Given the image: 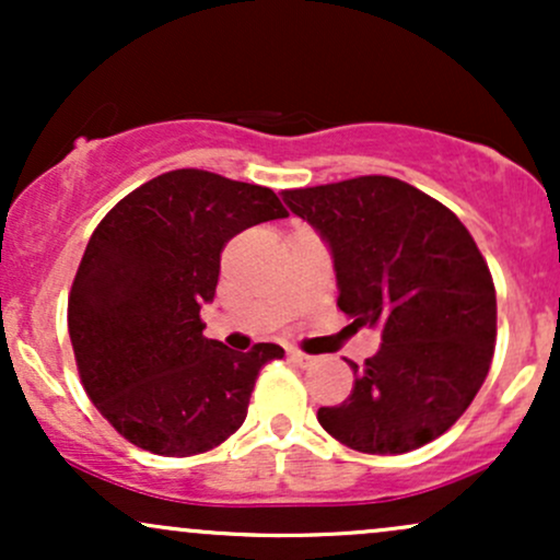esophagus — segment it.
<instances>
[{
    "instance_id": "obj_1",
    "label": "esophagus",
    "mask_w": 560,
    "mask_h": 560,
    "mask_svg": "<svg viewBox=\"0 0 560 560\" xmlns=\"http://www.w3.org/2000/svg\"><path fill=\"white\" fill-rule=\"evenodd\" d=\"M287 355L292 358L294 363H300V365H313V363H316V358H313V355H305V352L294 350V347H289V350H287Z\"/></svg>"
}]
</instances>
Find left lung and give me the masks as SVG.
Returning <instances> with one entry per match:
<instances>
[{"label": "left lung", "mask_w": 560, "mask_h": 560, "mask_svg": "<svg viewBox=\"0 0 560 560\" xmlns=\"http://www.w3.org/2000/svg\"><path fill=\"white\" fill-rule=\"evenodd\" d=\"M329 244L339 311L378 326L382 347L318 423L342 445L400 455L445 434L490 371L498 300L477 242L453 210L392 176L281 191Z\"/></svg>", "instance_id": "8db88e82"}]
</instances>
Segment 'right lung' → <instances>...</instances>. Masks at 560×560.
<instances>
[{"mask_svg":"<svg viewBox=\"0 0 560 560\" xmlns=\"http://www.w3.org/2000/svg\"><path fill=\"white\" fill-rule=\"evenodd\" d=\"M268 186L168 171L100 221L68 298V331L89 400L131 445L168 458L226 442L247 419L255 378L284 358L234 352L202 334L231 236L287 218Z\"/></svg>","mask_w":560,"mask_h":560,"instance_id":"add662e5","label":"right lung"}]
</instances>
